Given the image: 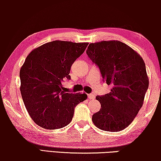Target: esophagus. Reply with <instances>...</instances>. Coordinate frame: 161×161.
<instances>
[{"label":"esophagus","instance_id":"34e87169","mask_svg":"<svg viewBox=\"0 0 161 161\" xmlns=\"http://www.w3.org/2000/svg\"><path fill=\"white\" fill-rule=\"evenodd\" d=\"M88 98H89V100H93V99L95 98V96L92 94H89V95H88Z\"/></svg>","mask_w":161,"mask_h":161}]
</instances>
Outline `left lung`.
<instances>
[{"label": "left lung", "mask_w": 161, "mask_h": 161, "mask_svg": "<svg viewBox=\"0 0 161 161\" xmlns=\"http://www.w3.org/2000/svg\"><path fill=\"white\" fill-rule=\"evenodd\" d=\"M86 54L100 69L111 92L97 96L101 108L92 122L105 131H120L130 125L142 107L149 87L146 66L142 56L120 41L89 44Z\"/></svg>", "instance_id": "obj_1"}]
</instances>
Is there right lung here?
I'll list each match as a JSON object with an SVG mask.
<instances>
[{"mask_svg":"<svg viewBox=\"0 0 161 161\" xmlns=\"http://www.w3.org/2000/svg\"><path fill=\"white\" fill-rule=\"evenodd\" d=\"M89 43L56 40L35 48L19 71L23 103L34 122L43 128L59 129L69 125L75 108L87 99L86 94L67 93L62 82L70 79L72 64Z\"/></svg>","mask_w":161,"mask_h":161,"instance_id":"obj_1","label":"right lung"}]
</instances>
